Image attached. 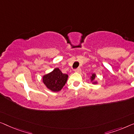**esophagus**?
<instances>
[{"instance_id":"1","label":"esophagus","mask_w":134,"mask_h":134,"mask_svg":"<svg viewBox=\"0 0 134 134\" xmlns=\"http://www.w3.org/2000/svg\"><path fill=\"white\" fill-rule=\"evenodd\" d=\"M81 68H80V67H78V68H77V69L75 70V72H77V73L81 72Z\"/></svg>"}]
</instances>
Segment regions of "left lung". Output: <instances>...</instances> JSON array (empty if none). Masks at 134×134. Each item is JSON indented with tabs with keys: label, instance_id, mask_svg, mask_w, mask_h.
Wrapping results in <instances>:
<instances>
[{
	"label": "left lung",
	"instance_id": "left-lung-1",
	"mask_svg": "<svg viewBox=\"0 0 134 134\" xmlns=\"http://www.w3.org/2000/svg\"><path fill=\"white\" fill-rule=\"evenodd\" d=\"M96 75L95 73H93L91 76V77H90L91 82H92V83H93V84H96V83H97V81H94V79L96 78Z\"/></svg>",
	"mask_w": 134,
	"mask_h": 134
}]
</instances>
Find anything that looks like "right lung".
<instances>
[{
	"label": "right lung",
	"instance_id": "1",
	"mask_svg": "<svg viewBox=\"0 0 134 134\" xmlns=\"http://www.w3.org/2000/svg\"><path fill=\"white\" fill-rule=\"evenodd\" d=\"M67 79V74L63 73L58 68H55L51 73L43 76V82L50 90L58 92L64 86Z\"/></svg>",
	"mask_w": 134,
	"mask_h": 134
}]
</instances>
